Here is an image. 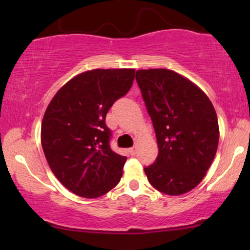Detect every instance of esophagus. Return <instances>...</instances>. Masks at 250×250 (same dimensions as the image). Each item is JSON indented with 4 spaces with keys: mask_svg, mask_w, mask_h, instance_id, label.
<instances>
[{
    "mask_svg": "<svg viewBox=\"0 0 250 250\" xmlns=\"http://www.w3.org/2000/svg\"><path fill=\"white\" fill-rule=\"evenodd\" d=\"M129 152H131L132 156H135L136 152H138V148H136V146H132V148H129Z\"/></svg>",
    "mask_w": 250,
    "mask_h": 250,
    "instance_id": "obj_1",
    "label": "esophagus"
}]
</instances>
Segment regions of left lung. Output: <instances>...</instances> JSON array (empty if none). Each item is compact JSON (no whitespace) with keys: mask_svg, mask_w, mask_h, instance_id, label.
Returning <instances> with one entry per match:
<instances>
[{"mask_svg":"<svg viewBox=\"0 0 250 250\" xmlns=\"http://www.w3.org/2000/svg\"><path fill=\"white\" fill-rule=\"evenodd\" d=\"M135 80L159 150L156 162L145 167L148 181L169 196L189 192L201 182L216 155V111L197 85L173 70H138Z\"/></svg>","mask_w":250,"mask_h":250,"instance_id":"8db88e82","label":"left lung"}]
</instances>
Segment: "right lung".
<instances>
[{"mask_svg":"<svg viewBox=\"0 0 250 250\" xmlns=\"http://www.w3.org/2000/svg\"><path fill=\"white\" fill-rule=\"evenodd\" d=\"M134 69H93L63 85L47 105L41 140L57 179L71 192L98 198L117 186L126 157L110 148L105 116L132 87Z\"/></svg>","mask_w":250,"mask_h":250,"instance_id":"right-lung-1","label":"right lung"}]
</instances>
